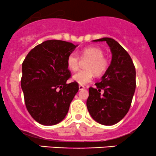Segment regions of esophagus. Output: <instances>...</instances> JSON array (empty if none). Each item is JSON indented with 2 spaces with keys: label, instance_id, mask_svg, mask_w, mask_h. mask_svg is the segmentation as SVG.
<instances>
[{
  "label": "esophagus",
  "instance_id": "1",
  "mask_svg": "<svg viewBox=\"0 0 156 156\" xmlns=\"http://www.w3.org/2000/svg\"><path fill=\"white\" fill-rule=\"evenodd\" d=\"M79 90H83V89H85V87H84V86H82V85H79Z\"/></svg>",
  "mask_w": 156,
  "mask_h": 156
}]
</instances>
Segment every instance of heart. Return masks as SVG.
Listing matches in <instances>:
<instances>
[{"label": "heart", "instance_id": "1", "mask_svg": "<svg viewBox=\"0 0 156 156\" xmlns=\"http://www.w3.org/2000/svg\"><path fill=\"white\" fill-rule=\"evenodd\" d=\"M82 60H88L85 63L86 69L80 70L73 76V80L80 85H86L92 81L94 73L101 76L108 68V61L104 57V52L97 47H89L83 49L80 54ZM79 57L72 53L68 55L67 64L72 71H76L79 67Z\"/></svg>", "mask_w": 156, "mask_h": 156}]
</instances>
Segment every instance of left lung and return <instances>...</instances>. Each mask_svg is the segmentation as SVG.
Wrapping results in <instances>:
<instances>
[{"label": "left lung", "mask_w": 156, "mask_h": 156, "mask_svg": "<svg viewBox=\"0 0 156 156\" xmlns=\"http://www.w3.org/2000/svg\"><path fill=\"white\" fill-rule=\"evenodd\" d=\"M112 53L111 64L96 88L89 87L87 106L98 123L113 125L127 114L136 89V69L128 52L114 39L105 37Z\"/></svg>", "instance_id": "1"}]
</instances>
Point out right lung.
Segmentation results:
<instances>
[{
	"label": "right lung",
	"instance_id": "obj_1",
	"mask_svg": "<svg viewBox=\"0 0 156 156\" xmlns=\"http://www.w3.org/2000/svg\"><path fill=\"white\" fill-rule=\"evenodd\" d=\"M78 45L44 41L34 48L22 64L21 88L28 112L39 124L53 125L64 119L79 87L71 77L67 58Z\"/></svg>",
	"mask_w": 156,
	"mask_h": 156
}]
</instances>
